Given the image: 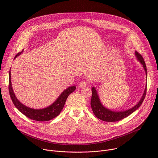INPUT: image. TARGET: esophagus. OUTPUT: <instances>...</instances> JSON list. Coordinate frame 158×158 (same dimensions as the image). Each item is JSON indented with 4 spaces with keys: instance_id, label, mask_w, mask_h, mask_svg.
<instances>
[{
    "instance_id": "1",
    "label": "esophagus",
    "mask_w": 158,
    "mask_h": 158,
    "mask_svg": "<svg viewBox=\"0 0 158 158\" xmlns=\"http://www.w3.org/2000/svg\"><path fill=\"white\" fill-rule=\"evenodd\" d=\"M80 87H85L87 85V82L85 81H81L79 84Z\"/></svg>"
}]
</instances>
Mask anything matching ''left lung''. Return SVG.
<instances>
[{"instance_id": "left-lung-1", "label": "left lung", "mask_w": 158, "mask_h": 158, "mask_svg": "<svg viewBox=\"0 0 158 158\" xmlns=\"http://www.w3.org/2000/svg\"><path fill=\"white\" fill-rule=\"evenodd\" d=\"M135 56H136L138 61L142 64L143 68L146 73V76L147 78V69L145 62L144 60L143 57L142 56L138 53L137 51L135 52ZM146 87L147 84H146V87L144 89V91L143 95L139 101L135 105L134 107H131L126 110H121V111H116V110H112L106 107H105L101 103L99 97L98 96V92L94 87H92V98L91 101V106L92 110L94 112V114L96 117L98 119L106 121V122H115L120 121L131 114L132 112L135 110H137L143 103L145 96L146 94Z\"/></svg>"}]
</instances>
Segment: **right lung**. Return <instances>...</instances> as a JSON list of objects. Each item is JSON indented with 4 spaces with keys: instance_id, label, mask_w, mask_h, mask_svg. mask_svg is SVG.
<instances>
[{
    "instance_id": "1",
    "label": "right lung",
    "mask_w": 158,
    "mask_h": 158,
    "mask_svg": "<svg viewBox=\"0 0 158 158\" xmlns=\"http://www.w3.org/2000/svg\"><path fill=\"white\" fill-rule=\"evenodd\" d=\"M23 51H24V49L22 52L17 54V55L15 56V58L20 56ZM76 88V87L75 85L67 87L60 94V96L57 98V99L51 105H50L49 106L46 108L39 109H32L24 105L23 104H22L16 98L12 87L11 75H10V71H9V91L10 96L12 101V102L20 112H22V114H24L26 117L32 120H35L37 121H47L51 120L54 118L57 117L60 114L61 110H62L67 98H68L70 94H71L75 91Z\"/></svg>"
}]
</instances>
